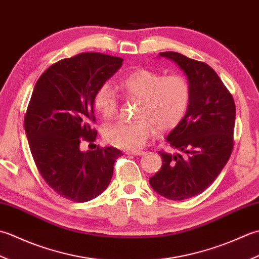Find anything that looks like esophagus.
<instances>
[{
    "label": "esophagus",
    "instance_id": "34e87169",
    "mask_svg": "<svg viewBox=\"0 0 259 259\" xmlns=\"http://www.w3.org/2000/svg\"><path fill=\"white\" fill-rule=\"evenodd\" d=\"M144 151H139V150H132V151H126V154L128 155H137V156H141L144 154Z\"/></svg>",
    "mask_w": 259,
    "mask_h": 259
}]
</instances>
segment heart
<instances>
[{
	"label": "heart",
	"mask_w": 259,
	"mask_h": 259,
	"mask_svg": "<svg viewBox=\"0 0 259 259\" xmlns=\"http://www.w3.org/2000/svg\"><path fill=\"white\" fill-rule=\"evenodd\" d=\"M119 88L140 100L133 122H116L107 125L104 136L108 143L120 149L142 147L154 131L166 132L176 127L187 112L190 100V83L180 75L163 76L145 68L128 72L120 79ZM94 107L104 118H112L117 112V98L105 83L94 97Z\"/></svg>",
	"instance_id": "b5f03b06"
}]
</instances>
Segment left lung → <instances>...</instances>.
I'll list each match as a JSON object with an SVG mask.
<instances>
[{
	"mask_svg": "<svg viewBox=\"0 0 259 259\" xmlns=\"http://www.w3.org/2000/svg\"><path fill=\"white\" fill-rule=\"evenodd\" d=\"M159 57L176 62L190 83V100L182 120L166 136L178 152L160 151L161 170L150 178L152 189L170 200L204 191L228 162L234 147V98L207 63L173 51Z\"/></svg>",
	"mask_w": 259,
	"mask_h": 259,
	"instance_id": "1",
	"label": "left lung"
}]
</instances>
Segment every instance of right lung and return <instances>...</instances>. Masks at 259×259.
Wrapping results in <instances>:
<instances>
[{"label": "right lung", "mask_w": 259, "mask_h": 259, "mask_svg": "<svg viewBox=\"0 0 259 259\" xmlns=\"http://www.w3.org/2000/svg\"><path fill=\"white\" fill-rule=\"evenodd\" d=\"M123 59L86 52L56 62L36 81L24 118V130L36 167L55 191L72 201L86 202L105 191L114 163L123 154L115 147L80 150L97 132L94 97L114 76Z\"/></svg>", "instance_id": "obj_1"}]
</instances>
